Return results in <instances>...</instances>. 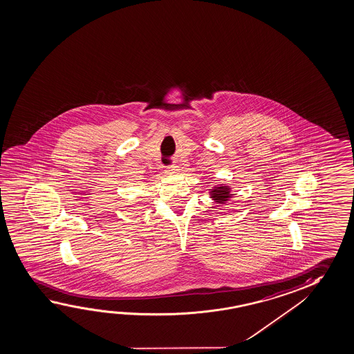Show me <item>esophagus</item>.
I'll return each mask as SVG.
<instances>
[{"mask_svg": "<svg viewBox=\"0 0 354 354\" xmlns=\"http://www.w3.org/2000/svg\"><path fill=\"white\" fill-rule=\"evenodd\" d=\"M178 171H180V169H178V166H176V165H172V166H169V167H167V169H166L167 174H178Z\"/></svg>", "mask_w": 354, "mask_h": 354, "instance_id": "esophagus-1", "label": "esophagus"}]
</instances>
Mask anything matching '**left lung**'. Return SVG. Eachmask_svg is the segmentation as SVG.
Returning <instances> with one entry per match:
<instances>
[{
    "label": "left lung",
    "mask_w": 354,
    "mask_h": 354,
    "mask_svg": "<svg viewBox=\"0 0 354 354\" xmlns=\"http://www.w3.org/2000/svg\"><path fill=\"white\" fill-rule=\"evenodd\" d=\"M231 191H232V188L229 185H214L209 189V196L213 199L214 203L223 205V204L230 202L231 198L235 196L234 193H231Z\"/></svg>",
    "instance_id": "1"
}]
</instances>
